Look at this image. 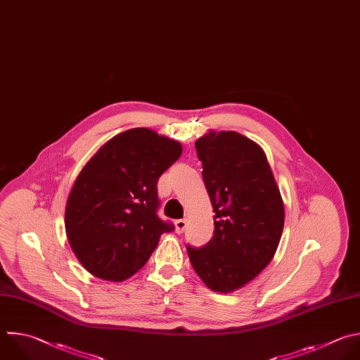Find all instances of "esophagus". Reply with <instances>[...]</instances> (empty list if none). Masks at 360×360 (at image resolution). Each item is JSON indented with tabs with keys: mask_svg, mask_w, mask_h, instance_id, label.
Here are the masks:
<instances>
[{
	"mask_svg": "<svg viewBox=\"0 0 360 360\" xmlns=\"http://www.w3.org/2000/svg\"><path fill=\"white\" fill-rule=\"evenodd\" d=\"M186 229V220L185 219H179V220H175V231L178 234L184 233V230Z\"/></svg>",
	"mask_w": 360,
	"mask_h": 360,
	"instance_id": "1",
	"label": "esophagus"
}]
</instances>
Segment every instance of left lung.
Masks as SVG:
<instances>
[{"label":"left lung","mask_w":360,"mask_h":360,"mask_svg":"<svg viewBox=\"0 0 360 360\" xmlns=\"http://www.w3.org/2000/svg\"><path fill=\"white\" fill-rule=\"evenodd\" d=\"M213 206V237L186 246L191 264L213 291L231 292L273 260L284 229V203L260 146L236 131H210L196 143Z\"/></svg>","instance_id":"left-lung-1"}]
</instances>
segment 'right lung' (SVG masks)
<instances>
[{
  "label": "right lung",
  "mask_w": 360,
  "mask_h": 360,
  "mask_svg": "<svg viewBox=\"0 0 360 360\" xmlns=\"http://www.w3.org/2000/svg\"><path fill=\"white\" fill-rule=\"evenodd\" d=\"M182 146L150 129L107 141L83 167L69 193L65 227L82 266L107 281L136 274L174 224L158 217L160 176Z\"/></svg>",
  "instance_id": "add662e5"
}]
</instances>
